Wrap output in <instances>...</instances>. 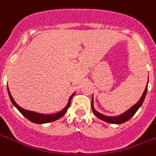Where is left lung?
<instances>
[{
    "mask_svg": "<svg viewBox=\"0 0 156 156\" xmlns=\"http://www.w3.org/2000/svg\"><path fill=\"white\" fill-rule=\"evenodd\" d=\"M147 83H148V81H147ZM147 86L145 87V90L144 93H143L142 96L140 97V99L139 100V101L136 103V104H134L133 106H132L129 109H127L126 112H124L123 113L120 114L119 115H116V116H108V115H105L104 114H101L99 112L95 109L94 108V99H93V95H92V112L95 115H96L97 118L100 119L101 120L104 122H107V123H115V124H119V123H123L124 122L127 121V120H129L132 116H133L136 112L138 111V109L140 108L141 105L144 103V100L145 99V96L147 95Z\"/></svg>",
    "mask_w": 156,
    "mask_h": 156,
    "instance_id": "8db88e82",
    "label": "left lung"
}]
</instances>
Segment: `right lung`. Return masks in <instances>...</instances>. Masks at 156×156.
Masks as SVG:
<instances>
[{
  "label": "right lung",
  "mask_w": 156,
  "mask_h": 156,
  "mask_svg": "<svg viewBox=\"0 0 156 156\" xmlns=\"http://www.w3.org/2000/svg\"><path fill=\"white\" fill-rule=\"evenodd\" d=\"M7 90L8 93H9V96L10 100L11 102L12 103V104L14 105V107H16V109H17L19 112H20L23 115H24L25 118L29 119V121L33 122L35 123H38V124H42V123H50V122L56 121L57 119H59L60 118H61L62 116H64L65 115V113L67 112V111L69 109V106H70L71 104V100L73 97V96L75 95V92H73V94L69 97V101H68V104L63 110H61L59 112L54 113V114H42V113H38L36 112H33V111H29L26 110V109L22 108L21 107H20L15 102L14 99L12 98L11 93L9 92V87L7 85Z\"/></svg>",
  "instance_id": "add662e5"
}]
</instances>
